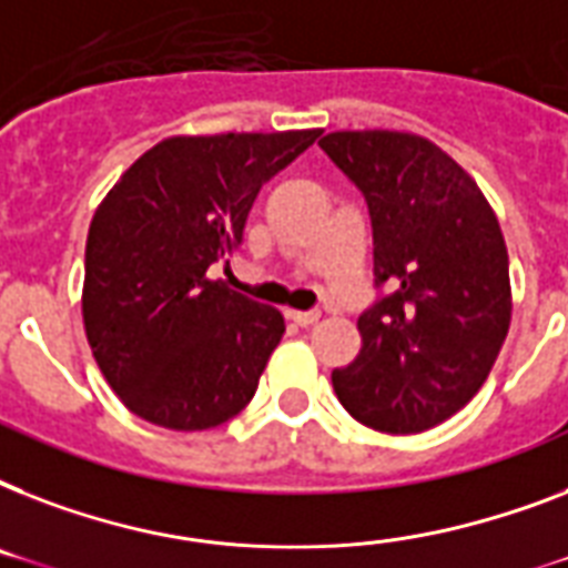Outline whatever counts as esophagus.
<instances>
[{
  "instance_id": "1",
  "label": "esophagus",
  "mask_w": 568,
  "mask_h": 568,
  "mask_svg": "<svg viewBox=\"0 0 568 568\" xmlns=\"http://www.w3.org/2000/svg\"><path fill=\"white\" fill-rule=\"evenodd\" d=\"M321 318L318 310H306V312H292V321L294 324H301V327H312L315 321Z\"/></svg>"
}]
</instances>
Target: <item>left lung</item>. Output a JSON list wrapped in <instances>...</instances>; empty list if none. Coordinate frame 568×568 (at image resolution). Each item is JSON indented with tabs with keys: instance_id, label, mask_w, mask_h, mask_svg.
Wrapping results in <instances>:
<instances>
[{
	"instance_id": "left-lung-1",
	"label": "left lung",
	"mask_w": 568,
	"mask_h": 568,
	"mask_svg": "<svg viewBox=\"0 0 568 568\" xmlns=\"http://www.w3.org/2000/svg\"><path fill=\"white\" fill-rule=\"evenodd\" d=\"M318 146L372 217L377 301L338 400L383 433L430 430L477 395L510 329L501 226L450 155L404 132H333Z\"/></svg>"
}]
</instances>
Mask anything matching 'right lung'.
I'll return each mask as SVG.
<instances>
[{
  "mask_svg": "<svg viewBox=\"0 0 568 568\" xmlns=\"http://www.w3.org/2000/svg\"><path fill=\"white\" fill-rule=\"evenodd\" d=\"M318 135L168 138L100 203L84 247V333L144 422L209 430L256 395L283 315L205 271L230 267L262 185Z\"/></svg>",
  "mask_w": 568,
  "mask_h": 568,
  "instance_id": "add662e5",
  "label": "right lung"
}]
</instances>
